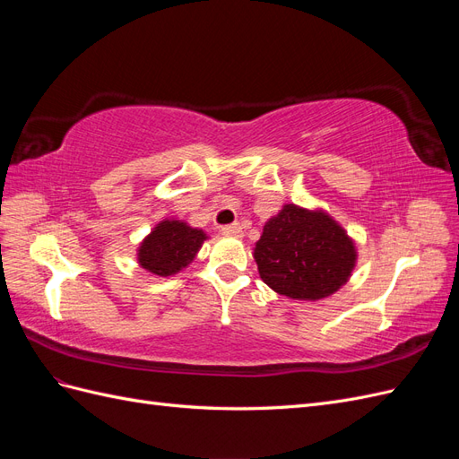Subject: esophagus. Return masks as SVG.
Wrapping results in <instances>:
<instances>
[{
    "instance_id": "esophagus-1",
    "label": "esophagus",
    "mask_w": 459,
    "mask_h": 459,
    "mask_svg": "<svg viewBox=\"0 0 459 459\" xmlns=\"http://www.w3.org/2000/svg\"><path fill=\"white\" fill-rule=\"evenodd\" d=\"M221 233L231 235V238H243V228H241V224H230V226L221 228Z\"/></svg>"
}]
</instances>
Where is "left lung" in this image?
I'll return each mask as SVG.
<instances>
[{
	"mask_svg": "<svg viewBox=\"0 0 459 459\" xmlns=\"http://www.w3.org/2000/svg\"><path fill=\"white\" fill-rule=\"evenodd\" d=\"M262 281L295 300H319L351 280L352 238L322 208L283 204L264 224L253 253Z\"/></svg>",
	"mask_w": 459,
	"mask_h": 459,
	"instance_id": "left-lung-1",
	"label": "left lung"
}]
</instances>
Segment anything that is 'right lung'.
I'll return each mask as SVG.
<instances>
[{
	"mask_svg": "<svg viewBox=\"0 0 459 459\" xmlns=\"http://www.w3.org/2000/svg\"><path fill=\"white\" fill-rule=\"evenodd\" d=\"M206 239L203 230L187 221L164 218L137 247V264L152 275H174L189 266Z\"/></svg>",
	"mask_w": 459,
	"mask_h": 459,
	"instance_id": "obj_1",
	"label": "right lung"
}]
</instances>
